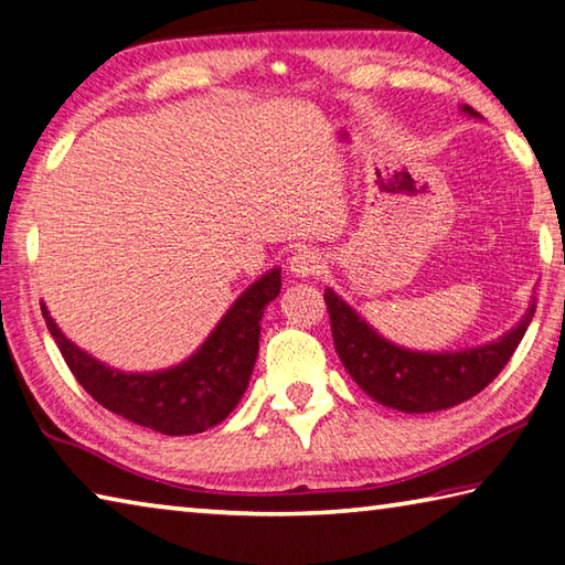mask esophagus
<instances>
[{
    "label": "esophagus",
    "instance_id": "1",
    "mask_svg": "<svg viewBox=\"0 0 565 565\" xmlns=\"http://www.w3.org/2000/svg\"><path fill=\"white\" fill-rule=\"evenodd\" d=\"M323 269V262L317 252L311 248H299L289 259V274L296 279H311V276H319Z\"/></svg>",
    "mask_w": 565,
    "mask_h": 565
}]
</instances>
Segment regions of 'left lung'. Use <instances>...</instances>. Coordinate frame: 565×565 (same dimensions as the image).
<instances>
[{"label": "left lung", "instance_id": "left-lung-1", "mask_svg": "<svg viewBox=\"0 0 565 565\" xmlns=\"http://www.w3.org/2000/svg\"><path fill=\"white\" fill-rule=\"evenodd\" d=\"M461 111L466 117L481 119L468 104H463ZM323 299H327L331 319L333 347L351 379L381 406L404 411V414L444 411L473 398L501 374L535 313V301H531L515 327L481 347L416 351L381 337L333 289H327Z\"/></svg>", "mask_w": 565, "mask_h": 565}]
</instances>
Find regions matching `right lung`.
Here are the masks:
<instances>
[{
    "label": "right lung",
    "instance_id": "1",
    "mask_svg": "<svg viewBox=\"0 0 565 565\" xmlns=\"http://www.w3.org/2000/svg\"><path fill=\"white\" fill-rule=\"evenodd\" d=\"M281 291V269L262 274L177 366L129 374L111 369L64 337L42 303L52 339L84 391L111 414L167 436L202 434L232 414L252 379L264 309Z\"/></svg>",
    "mask_w": 565,
    "mask_h": 565
}]
</instances>
